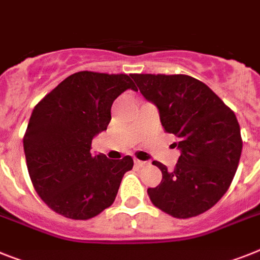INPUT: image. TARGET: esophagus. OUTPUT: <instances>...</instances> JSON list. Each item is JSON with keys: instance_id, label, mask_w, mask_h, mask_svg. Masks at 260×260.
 Here are the masks:
<instances>
[{"instance_id": "obj_1", "label": "esophagus", "mask_w": 260, "mask_h": 260, "mask_svg": "<svg viewBox=\"0 0 260 260\" xmlns=\"http://www.w3.org/2000/svg\"><path fill=\"white\" fill-rule=\"evenodd\" d=\"M135 165H136V167H144V165H147V161L135 160Z\"/></svg>"}]
</instances>
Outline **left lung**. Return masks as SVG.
Returning <instances> with one entry per match:
<instances>
[{
    "label": "left lung",
    "instance_id": "left-lung-1",
    "mask_svg": "<svg viewBox=\"0 0 260 260\" xmlns=\"http://www.w3.org/2000/svg\"><path fill=\"white\" fill-rule=\"evenodd\" d=\"M141 95L158 110L181 154L173 171L158 161L162 180L149 187L154 206L176 218L202 214L221 200L242 153L235 113L205 83L189 75L132 74ZM137 91V88H136Z\"/></svg>",
    "mask_w": 260,
    "mask_h": 260
}]
</instances>
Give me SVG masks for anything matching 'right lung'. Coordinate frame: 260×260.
I'll return each mask as SVG.
<instances>
[{
  "label": "right lung",
  "instance_id": "right-lung-1",
  "mask_svg": "<svg viewBox=\"0 0 260 260\" xmlns=\"http://www.w3.org/2000/svg\"><path fill=\"white\" fill-rule=\"evenodd\" d=\"M126 89L136 86L125 74L80 71L34 107L23 137L27 171L39 197L58 214L89 219L113 204L134 160L89 150L110 124L113 100Z\"/></svg>",
  "mask_w": 260,
  "mask_h": 260
}]
</instances>
